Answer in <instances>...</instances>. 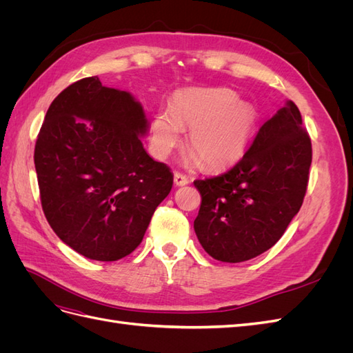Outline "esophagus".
<instances>
[{
    "label": "esophagus",
    "mask_w": 353,
    "mask_h": 353,
    "mask_svg": "<svg viewBox=\"0 0 353 353\" xmlns=\"http://www.w3.org/2000/svg\"><path fill=\"white\" fill-rule=\"evenodd\" d=\"M174 183H175V185H178V187L185 185V184H188V178H187L184 174L175 172V174H174Z\"/></svg>",
    "instance_id": "1"
}]
</instances>
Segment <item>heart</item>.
I'll use <instances>...</instances> for the list:
<instances>
[{
  "label": "heart",
  "instance_id": "b5f03b06",
  "mask_svg": "<svg viewBox=\"0 0 353 353\" xmlns=\"http://www.w3.org/2000/svg\"><path fill=\"white\" fill-rule=\"evenodd\" d=\"M258 112L230 88H191L179 91L169 112H159L152 122V148L165 159L188 132L191 160L208 169L236 162L254 131Z\"/></svg>",
  "mask_w": 353,
  "mask_h": 353
}]
</instances>
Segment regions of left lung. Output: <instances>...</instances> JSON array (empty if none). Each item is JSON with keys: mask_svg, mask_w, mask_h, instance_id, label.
Wrapping results in <instances>:
<instances>
[{"mask_svg": "<svg viewBox=\"0 0 353 353\" xmlns=\"http://www.w3.org/2000/svg\"><path fill=\"white\" fill-rule=\"evenodd\" d=\"M311 162L301 112L287 101L230 170L194 181L201 196L194 231L203 249L230 263L271 249L302 206Z\"/></svg>", "mask_w": 353, "mask_h": 353, "instance_id": "8db88e82", "label": "left lung"}]
</instances>
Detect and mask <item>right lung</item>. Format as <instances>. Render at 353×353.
Segmentation results:
<instances>
[{"label": "right lung", "mask_w": 353, "mask_h": 353, "mask_svg": "<svg viewBox=\"0 0 353 353\" xmlns=\"http://www.w3.org/2000/svg\"><path fill=\"white\" fill-rule=\"evenodd\" d=\"M147 128L141 104L97 77L69 85L47 110L34 154L42 210L85 258L113 262L134 252L172 188L169 166L144 150Z\"/></svg>", "instance_id": "1"}]
</instances>
